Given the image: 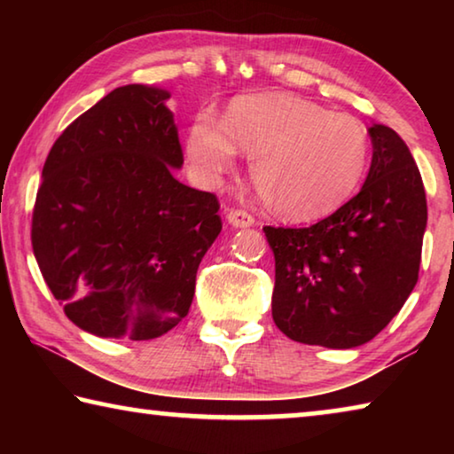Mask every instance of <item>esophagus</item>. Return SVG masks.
I'll return each mask as SVG.
<instances>
[{
    "label": "esophagus",
    "mask_w": 454,
    "mask_h": 454,
    "mask_svg": "<svg viewBox=\"0 0 454 454\" xmlns=\"http://www.w3.org/2000/svg\"><path fill=\"white\" fill-rule=\"evenodd\" d=\"M228 218V224L234 226V228H250L254 226V218H252V214L244 212V210H230L226 214Z\"/></svg>",
    "instance_id": "esophagus-1"
}]
</instances>
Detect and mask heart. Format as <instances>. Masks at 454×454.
I'll return each mask as SVG.
<instances>
[{
	"instance_id": "1",
	"label": "heart",
	"mask_w": 454,
	"mask_h": 454,
	"mask_svg": "<svg viewBox=\"0 0 454 454\" xmlns=\"http://www.w3.org/2000/svg\"><path fill=\"white\" fill-rule=\"evenodd\" d=\"M240 150L250 153V178L274 212L306 222L334 212L352 196L371 142L355 116L278 91L234 99L224 126L202 112L188 128L186 156L204 184L234 172Z\"/></svg>"
}]
</instances>
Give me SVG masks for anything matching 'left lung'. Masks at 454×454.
<instances>
[{"instance_id":"obj_1","label":"left lung","mask_w":454,"mask_h":454,"mask_svg":"<svg viewBox=\"0 0 454 454\" xmlns=\"http://www.w3.org/2000/svg\"><path fill=\"white\" fill-rule=\"evenodd\" d=\"M372 162L358 194L310 228H272V318L302 344L355 348L380 333L419 280L425 186L409 145L372 124Z\"/></svg>"}]
</instances>
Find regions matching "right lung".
I'll return each mask as SVG.
<instances>
[{"instance_id":"right-lung-1","label":"right lung","mask_w":454,"mask_h":454,"mask_svg":"<svg viewBox=\"0 0 454 454\" xmlns=\"http://www.w3.org/2000/svg\"><path fill=\"white\" fill-rule=\"evenodd\" d=\"M170 91L129 83L51 145L32 246L66 317L99 338L152 340L186 317L216 240L218 200L176 180L184 164Z\"/></svg>"}]
</instances>
